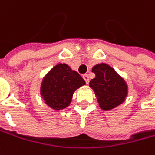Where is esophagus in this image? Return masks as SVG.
<instances>
[{
	"label": "esophagus",
	"mask_w": 155,
	"mask_h": 155,
	"mask_svg": "<svg viewBox=\"0 0 155 155\" xmlns=\"http://www.w3.org/2000/svg\"><path fill=\"white\" fill-rule=\"evenodd\" d=\"M82 78L84 79L85 82H86L87 84H89V82H90V79H89V75H88V74H83V75H82Z\"/></svg>",
	"instance_id": "esophagus-1"
}]
</instances>
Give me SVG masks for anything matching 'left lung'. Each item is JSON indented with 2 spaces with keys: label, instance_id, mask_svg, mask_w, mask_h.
I'll use <instances>...</instances> for the list:
<instances>
[{
  "label": "left lung",
  "instance_id": "left-lung-1",
  "mask_svg": "<svg viewBox=\"0 0 155 155\" xmlns=\"http://www.w3.org/2000/svg\"><path fill=\"white\" fill-rule=\"evenodd\" d=\"M92 72L96 77L90 81V87L95 91L101 109L109 111L124 102L128 86L113 67L101 63L96 64Z\"/></svg>",
  "mask_w": 155,
  "mask_h": 155
}]
</instances>
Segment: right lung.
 <instances>
[{
  "label": "right lung",
  "instance_id": "add662e5",
  "mask_svg": "<svg viewBox=\"0 0 155 155\" xmlns=\"http://www.w3.org/2000/svg\"><path fill=\"white\" fill-rule=\"evenodd\" d=\"M85 81L66 64H58L43 78L41 95L48 106L56 110H63L70 105L74 92Z\"/></svg>",
  "mask_w": 155,
  "mask_h": 155
}]
</instances>
